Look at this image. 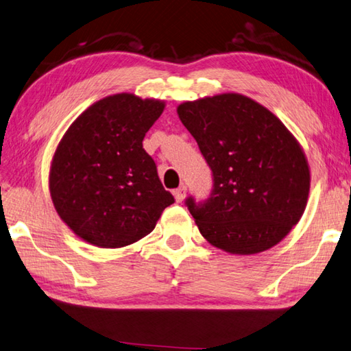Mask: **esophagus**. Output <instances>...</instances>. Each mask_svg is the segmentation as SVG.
<instances>
[{
    "label": "esophagus",
    "instance_id": "34e87169",
    "mask_svg": "<svg viewBox=\"0 0 351 351\" xmlns=\"http://www.w3.org/2000/svg\"><path fill=\"white\" fill-rule=\"evenodd\" d=\"M173 195H175L176 202H182L185 199V195H187V187H185V185H181L180 189H176L173 191Z\"/></svg>",
    "mask_w": 351,
    "mask_h": 351
}]
</instances>
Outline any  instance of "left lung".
<instances>
[{
	"instance_id": "obj_1",
	"label": "left lung",
	"mask_w": 351,
	"mask_h": 351,
	"mask_svg": "<svg viewBox=\"0 0 351 351\" xmlns=\"http://www.w3.org/2000/svg\"><path fill=\"white\" fill-rule=\"evenodd\" d=\"M213 173L207 199H185L216 248L251 256L283 240L303 216L311 173L293 135L276 115L240 94L178 106Z\"/></svg>"
}]
</instances>
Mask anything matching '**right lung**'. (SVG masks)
<instances>
[{
    "label": "right lung",
    "mask_w": 351,
    "mask_h": 351,
    "mask_svg": "<svg viewBox=\"0 0 351 351\" xmlns=\"http://www.w3.org/2000/svg\"><path fill=\"white\" fill-rule=\"evenodd\" d=\"M164 101L115 94L89 106L68 128L53 156L50 193L80 239L121 248L147 236L175 202L143 140Z\"/></svg>",
    "instance_id": "obj_1"
}]
</instances>
